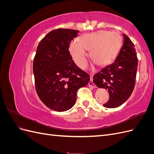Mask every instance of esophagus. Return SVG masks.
<instances>
[{
    "mask_svg": "<svg viewBox=\"0 0 154 154\" xmlns=\"http://www.w3.org/2000/svg\"><path fill=\"white\" fill-rule=\"evenodd\" d=\"M88 86H89V87H93V88H95L96 87V85L92 82V76H91V80H90V82H88Z\"/></svg>",
    "mask_w": 154,
    "mask_h": 154,
    "instance_id": "1",
    "label": "esophagus"
}]
</instances>
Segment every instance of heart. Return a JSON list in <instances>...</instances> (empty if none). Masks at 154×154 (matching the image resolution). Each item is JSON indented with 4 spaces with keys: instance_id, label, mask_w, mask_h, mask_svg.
Instances as JSON below:
<instances>
[{
    "instance_id": "heart-1",
    "label": "heart",
    "mask_w": 154,
    "mask_h": 154,
    "mask_svg": "<svg viewBox=\"0 0 154 154\" xmlns=\"http://www.w3.org/2000/svg\"><path fill=\"white\" fill-rule=\"evenodd\" d=\"M122 37L118 32L101 30L82 36L79 42L72 41L69 52L77 66L84 69L88 65L87 51H91V59L98 66L109 64L118 53Z\"/></svg>"
}]
</instances>
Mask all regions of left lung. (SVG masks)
Listing matches in <instances>:
<instances>
[{
    "label": "left lung",
    "instance_id": "1",
    "mask_svg": "<svg viewBox=\"0 0 154 154\" xmlns=\"http://www.w3.org/2000/svg\"><path fill=\"white\" fill-rule=\"evenodd\" d=\"M123 45L115 62L95 74L93 82L108 90L109 100L104 106L116 108L127 101L136 83L138 59L132 42L125 34Z\"/></svg>",
    "mask_w": 154,
    "mask_h": 154
}]
</instances>
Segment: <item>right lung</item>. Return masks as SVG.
<instances>
[{"label": "right lung", "mask_w": 154, "mask_h": 154, "mask_svg": "<svg viewBox=\"0 0 154 154\" xmlns=\"http://www.w3.org/2000/svg\"><path fill=\"white\" fill-rule=\"evenodd\" d=\"M78 30L59 28L50 31L36 48L32 71L37 94L50 109L66 111L75 104L77 91L90 76L72 60L69 48Z\"/></svg>", "instance_id": "right-lung-1"}]
</instances>
